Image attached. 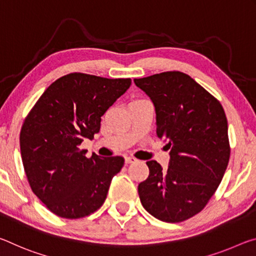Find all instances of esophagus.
<instances>
[{
    "label": "esophagus",
    "mask_w": 256,
    "mask_h": 256,
    "mask_svg": "<svg viewBox=\"0 0 256 256\" xmlns=\"http://www.w3.org/2000/svg\"><path fill=\"white\" fill-rule=\"evenodd\" d=\"M124 162H126V164H129V163L136 162V158H130V156H126V158H124Z\"/></svg>",
    "instance_id": "1"
}]
</instances>
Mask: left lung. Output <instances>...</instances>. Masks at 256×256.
Here are the masks:
<instances>
[{"mask_svg":"<svg viewBox=\"0 0 256 256\" xmlns=\"http://www.w3.org/2000/svg\"><path fill=\"white\" fill-rule=\"evenodd\" d=\"M134 82L153 102L158 137L170 148L168 169L154 160L146 162L150 174L138 185L140 202L156 219L182 222L203 210L227 169L230 148L224 108L180 71Z\"/></svg>","mask_w":256,"mask_h":256,"instance_id":"obj_1","label":"left lung"}]
</instances>
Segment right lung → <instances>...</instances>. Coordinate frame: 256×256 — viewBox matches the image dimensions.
I'll return each instance as SVG.
<instances>
[{"mask_svg":"<svg viewBox=\"0 0 256 256\" xmlns=\"http://www.w3.org/2000/svg\"><path fill=\"white\" fill-rule=\"evenodd\" d=\"M132 79H108L74 72L56 79L24 119L20 152L29 185L54 214L78 219L106 198L122 156L88 158L80 144L93 140L100 116L126 93Z\"/></svg>","mask_w":256,"mask_h":256,"instance_id":"right-lung-1","label":"right lung"}]
</instances>
